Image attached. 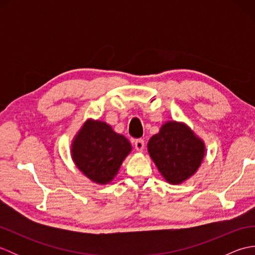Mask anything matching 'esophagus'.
<instances>
[{
    "instance_id": "obj_1",
    "label": "esophagus",
    "mask_w": 255,
    "mask_h": 255,
    "mask_svg": "<svg viewBox=\"0 0 255 255\" xmlns=\"http://www.w3.org/2000/svg\"><path fill=\"white\" fill-rule=\"evenodd\" d=\"M133 144H134V148H136L137 151H139V152H142L143 149H144L143 139H136L133 141Z\"/></svg>"
}]
</instances>
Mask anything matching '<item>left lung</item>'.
<instances>
[{"label":"left lung","instance_id":"obj_1","mask_svg":"<svg viewBox=\"0 0 255 255\" xmlns=\"http://www.w3.org/2000/svg\"><path fill=\"white\" fill-rule=\"evenodd\" d=\"M148 152L166 182L181 184L202 164L205 143L185 124L167 122L150 138Z\"/></svg>","mask_w":255,"mask_h":255}]
</instances>
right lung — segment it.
Instances as JSON below:
<instances>
[{
  "mask_svg": "<svg viewBox=\"0 0 255 255\" xmlns=\"http://www.w3.org/2000/svg\"><path fill=\"white\" fill-rule=\"evenodd\" d=\"M131 144L104 122L88 119L74 137L71 155L78 169L91 181L107 184L116 176Z\"/></svg>",
  "mask_w": 255,
  "mask_h": 255,
  "instance_id": "right-lung-1",
  "label": "right lung"
}]
</instances>
